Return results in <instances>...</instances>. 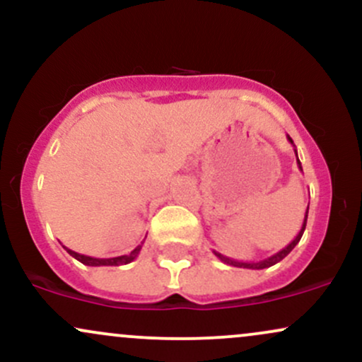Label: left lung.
<instances>
[{
	"mask_svg": "<svg viewBox=\"0 0 362 362\" xmlns=\"http://www.w3.org/2000/svg\"><path fill=\"white\" fill-rule=\"evenodd\" d=\"M288 141L291 144H293L294 146V143H293V139L289 138L288 136ZM294 153H296V161H298V168L301 170L303 172V167H301V161L298 160V151L296 149H294ZM308 209H310V204H308V207H306V213H305V219H303V224H301V230H300V233L296 235V238L293 240V242H291L288 247H284L282 248V250H279L277 253H274V255H271V257H267V259H264V260H259V262H240V260H235V259H230V257H226V255H223V253H219V252H216L214 250V255L218 257L219 260L223 262V264H226V265H233V267H242V269H252V271H260V269H267V267H272V265H276L277 262H281L282 259H284L286 255H288V253L293 250L294 247H296L298 243H300V240H301V236H303V233H305V228H306V219H308Z\"/></svg>",
	"mask_w": 362,
	"mask_h": 362,
	"instance_id": "left-lung-1",
	"label": "left lung"
}]
</instances>
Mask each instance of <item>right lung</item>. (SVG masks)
<instances>
[{
	"mask_svg": "<svg viewBox=\"0 0 362 362\" xmlns=\"http://www.w3.org/2000/svg\"><path fill=\"white\" fill-rule=\"evenodd\" d=\"M141 247H143V243L138 245V247H136L131 253H127V255L112 257V259H97V257L81 255V253H78V252H74V250H69V248H66V247H64V250L68 252L71 257H74V259H76V260H80L81 264L90 265V267H100V265H126V264H129V262H132V260L136 259V257L139 255Z\"/></svg>",
	"mask_w": 362,
	"mask_h": 362,
	"instance_id": "add662e5",
	"label": "right lung"
}]
</instances>
